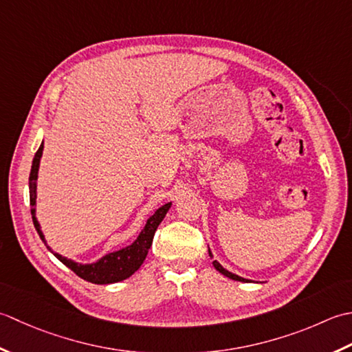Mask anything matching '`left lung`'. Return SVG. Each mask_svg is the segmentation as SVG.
Returning a JSON list of instances; mask_svg holds the SVG:
<instances>
[{
    "mask_svg": "<svg viewBox=\"0 0 352 352\" xmlns=\"http://www.w3.org/2000/svg\"><path fill=\"white\" fill-rule=\"evenodd\" d=\"M208 252H210V256H212V254H211V250H208ZM212 266L216 267L221 275H225V276H228V278H231V279H234V281H241V283H249V279H245V278H241V276H239V275H234V274H231V272L229 270H226V269H223L220 266V263H217L216 260L212 261Z\"/></svg>",
    "mask_w": 352,
    "mask_h": 352,
    "instance_id": "left-lung-1",
    "label": "left lung"
}]
</instances>
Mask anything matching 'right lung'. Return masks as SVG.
Masks as SVG:
<instances>
[{"mask_svg": "<svg viewBox=\"0 0 352 352\" xmlns=\"http://www.w3.org/2000/svg\"><path fill=\"white\" fill-rule=\"evenodd\" d=\"M42 150H44V142H42L41 147L38 148V152H36V155L33 157L30 177H28V190H30V206H32L33 223H34L36 231H38L42 241L45 243L44 235H42V231H41V226L34 216L36 179H38V170H39V161L42 156ZM170 206H171V202L161 206L160 210L155 211L153 216H150L144 229H142L141 234L138 235V239H136L131 246L120 249V250H117V252L107 254L103 258H100L97 263L78 264V263L68 260V258L62 256L59 254H54L53 250L50 249V246H47V243H45V246L56 255L57 260L62 261L67 267L73 270L77 276L85 279V281H89L92 284H112V283L123 281V279L133 275L135 272L141 267V264L144 263L148 249H150V246H152L153 235L156 232V229H157V226H160L161 221L164 220V217H166V214L170 210Z\"/></svg>", "mask_w": 352, "mask_h": 352, "instance_id": "add662e5", "label": "right lung"}]
</instances>
